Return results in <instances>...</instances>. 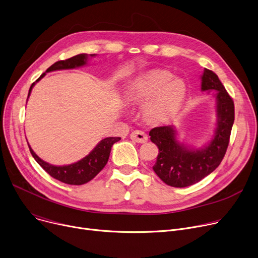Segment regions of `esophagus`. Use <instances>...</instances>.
Returning <instances> with one entry per match:
<instances>
[{
    "label": "esophagus",
    "instance_id": "1",
    "mask_svg": "<svg viewBox=\"0 0 258 258\" xmlns=\"http://www.w3.org/2000/svg\"><path fill=\"white\" fill-rule=\"evenodd\" d=\"M130 139L135 141L136 143H146L148 141V136L144 131L141 130H135L130 134Z\"/></svg>",
    "mask_w": 258,
    "mask_h": 258
}]
</instances>
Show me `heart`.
<instances>
[{"label": "heart", "mask_w": 258, "mask_h": 258, "mask_svg": "<svg viewBox=\"0 0 258 258\" xmlns=\"http://www.w3.org/2000/svg\"><path fill=\"white\" fill-rule=\"evenodd\" d=\"M164 71H151L129 82L126 97L135 104L144 105V115L152 122L172 117L182 105L186 88L181 80H172Z\"/></svg>", "instance_id": "heart-1"}]
</instances>
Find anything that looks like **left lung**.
<instances>
[{"mask_svg": "<svg viewBox=\"0 0 258 258\" xmlns=\"http://www.w3.org/2000/svg\"><path fill=\"white\" fill-rule=\"evenodd\" d=\"M201 89L215 90L218 122L210 143L198 150L188 148L176 140V131L171 126L155 127L150 131V140L158 149L153 170L165 184L185 187L199 182L213 173L223 160L229 145L234 122V103L218 76L205 69Z\"/></svg>", "mask_w": 258, "mask_h": 258, "instance_id": "8db88e82", "label": "left lung"}]
</instances>
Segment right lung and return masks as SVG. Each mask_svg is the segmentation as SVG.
I'll return each instance as SVG.
<instances>
[{
	"mask_svg": "<svg viewBox=\"0 0 258 258\" xmlns=\"http://www.w3.org/2000/svg\"><path fill=\"white\" fill-rule=\"evenodd\" d=\"M86 60H87L86 54L76 55L69 59L60 60V61L55 62L53 66H51L47 71H45V73L57 71V70H68V69H75L78 67H82L86 64ZM45 73L41 74L40 77L36 80V82L43 77ZM34 84L35 83H32V85L30 86L28 97L30 96V94H31V90ZM120 138H106L102 140L92 152H90L87 156H85L83 159L79 160L78 162H75L69 165H62V166L52 165L48 162L41 160L34 153V151L31 149V147L29 146V149L34 159L37 161V163L50 176L67 184L81 185V184L87 183L88 181L94 179L102 171V169L108 161L112 145L118 142Z\"/></svg>",
	"mask_w": 258,
	"mask_h": 258,
	"instance_id": "obj_1",
	"label": "right lung"
}]
</instances>
